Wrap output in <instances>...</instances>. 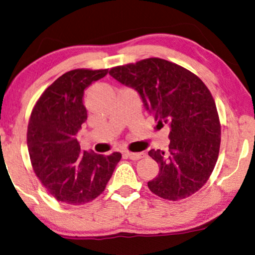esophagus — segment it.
<instances>
[{"label":"esophagus","mask_w":255,"mask_h":255,"mask_svg":"<svg viewBox=\"0 0 255 255\" xmlns=\"http://www.w3.org/2000/svg\"><path fill=\"white\" fill-rule=\"evenodd\" d=\"M125 155L127 156L128 158H130V159H140L142 157H144L145 152H129V151H125Z\"/></svg>","instance_id":"obj_1"}]
</instances>
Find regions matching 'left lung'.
<instances>
[{"instance_id":"1","label":"left lung","mask_w":255,"mask_h":255,"mask_svg":"<svg viewBox=\"0 0 255 255\" xmlns=\"http://www.w3.org/2000/svg\"><path fill=\"white\" fill-rule=\"evenodd\" d=\"M110 74L140 96L158 125L170 128L167 151L148 152L158 175L148 188L158 197L179 201L198 191L212 174L220 147V124L209 88L184 67L161 58L111 69Z\"/></svg>"}]
</instances>
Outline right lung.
Masks as SVG:
<instances>
[{
  "instance_id": "1",
  "label": "right lung",
  "mask_w": 255,
  "mask_h": 255,
  "mask_svg": "<svg viewBox=\"0 0 255 255\" xmlns=\"http://www.w3.org/2000/svg\"><path fill=\"white\" fill-rule=\"evenodd\" d=\"M108 70H72L51 84L30 117L28 149L33 170L57 201L80 205L106 188L121 159L120 152L104 156L81 151L77 134L87 119L85 90Z\"/></svg>"
}]
</instances>
